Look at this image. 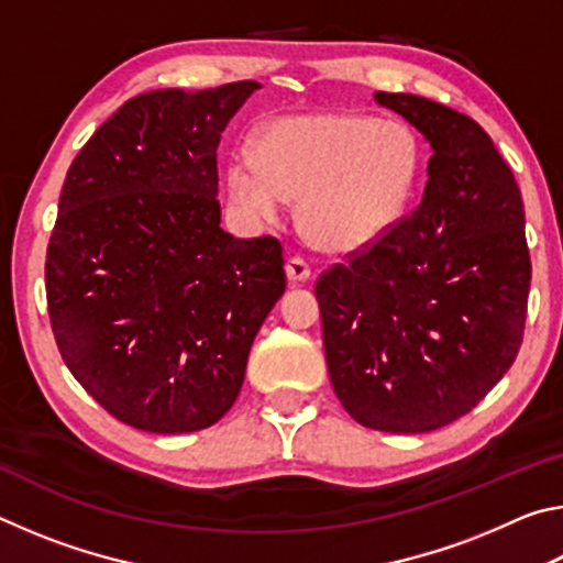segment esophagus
I'll use <instances>...</instances> for the list:
<instances>
[{"mask_svg": "<svg viewBox=\"0 0 563 563\" xmlns=\"http://www.w3.org/2000/svg\"><path fill=\"white\" fill-rule=\"evenodd\" d=\"M285 275H288L290 283H305L310 278V265L302 258H290L285 263Z\"/></svg>", "mask_w": 563, "mask_h": 563, "instance_id": "34e87169", "label": "esophagus"}]
</instances>
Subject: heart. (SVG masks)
<instances>
[{
  "mask_svg": "<svg viewBox=\"0 0 563 563\" xmlns=\"http://www.w3.org/2000/svg\"><path fill=\"white\" fill-rule=\"evenodd\" d=\"M422 176V146L402 121L357 111L280 117L261 126L253 158L228 166L231 203L245 218L271 223L298 198L308 241L325 253L373 247L402 221Z\"/></svg>",
  "mask_w": 563,
  "mask_h": 563,
  "instance_id": "b5f03b06",
  "label": "heart"
}]
</instances>
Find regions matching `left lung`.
Segmentation results:
<instances>
[{
	"instance_id": "left-lung-1",
	"label": "left lung",
	"mask_w": 563,
	"mask_h": 563,
	"mask_svg": "<svg viewBox=\"0 0 563 563\" xmlns=\"http://www.w3.org/2000/svg\"><path fill=\"white\" fill-rule=\"evenodd\" d=\"M432 148L422 203L320 275L332 389L362 427L432 432L470 412L517 360L531 261L517 180L479 123L375 91Z\"/></svg>"
}]
</instances>
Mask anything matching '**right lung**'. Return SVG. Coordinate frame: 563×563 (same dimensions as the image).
<instances>
[{
	"mask_svg": "<svg viewBox=\"0 0 563 563\" xmlns=\"http://www.w3.org/2000/svg\"><path fill=\"white\" fill-rule=\"evenodd\" d=\"M258 89L139 93L66 174L46 251L52 330L79 385L136 430L216 424L285 292L280 243L225 233L216 198L221 133Z\"/></svg>",
	"mask_w": 563,
	"mask_h": 563,
	"instance_id": "obj_1",
	"label": "right lung"
}]
</instances>
